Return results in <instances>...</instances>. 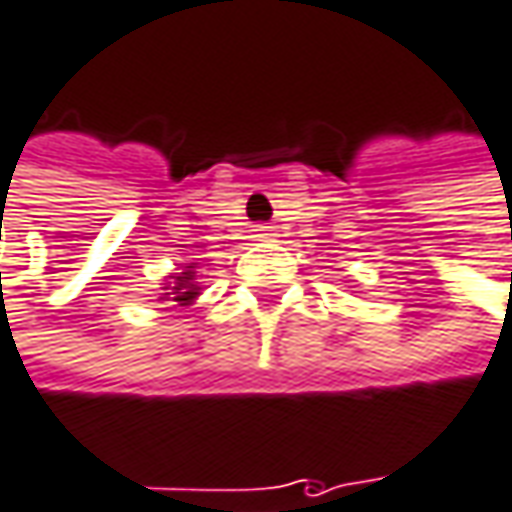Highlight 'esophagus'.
Returning a JSON list of instances; mask_svg holds the SVG:
<instances>
[{"mask_svg": "<svg viewBox=\"0 0 512 512\" xmlns=\"http://www.w3.org/2000/svg\"><path fill=\"white\" fill-rule=\"evenodd\" d=\"M269 231H272V228H269V225H257V228H255V234H257V237H272V234H269Z\"/></svg>", "mask_w": 512, "mask_h": 512, "instance_id": "obj_1", "label": "esophagus"}]
</instances>
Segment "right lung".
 I'll list each match as a JSON object with an SVG mask.
<instances>
[{
  "mask_svg": "<svg viewBox=\"0 0 512 512\" xmlns=\"http://www.w3.org/2000/svg\"><path fill=\"white\" fill-rule=\"evenodd\" d=\"M202 287L196 281V263L181 266V272L169 275V284L163 287L161 302H178V304H193L199 299Z\"/></svg>",
  "mask_w": 512,
  "mask_h": 512,
  "instance_id": "right-lung-1",
  "label": "right lung"
}]
</instances>
